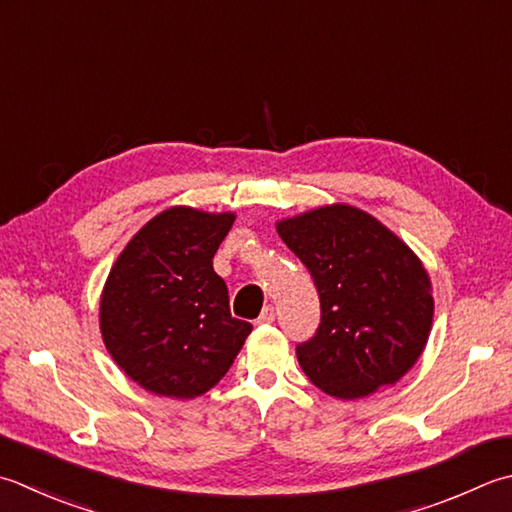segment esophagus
I'll list each match as a JSON object with an SVG mask.
<instances>
[{
	"instance_id": "1",
	"label": "esophagus",
	"mask_w": 512,
	"mask_h": 512,
	"mask_svg": "<svg viewBox=\"0 0 512 512\" xmlns=\"http://www.w3.org/2000/svg\"><path fill=\"white\" fill-rule=\"evenodd\" d=\"M259 324H273L275 322V308L273 306H264V310H262V315H259V319H257Z\"/></svg>"
}]
</instances>
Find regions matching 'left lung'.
Listing matches in <instances>:
<instances>
[{"label": "left lung", "mask_w": 512, "mask_h": 512, "mask_svg": "<svg viewBox=\"0 0 512 512\" xmlns=\"http://www.w3.org/2000/svg\"><path fill=\"white\" fill-rule=\"evenodd\" d=\"M322 302V324L297 346L299 366L326 395L359 399L402 379L433 328L428 270L366 210L330 204L279 219Z\"/></svg>", "instance_id": "8db88e82"}]
</instances>
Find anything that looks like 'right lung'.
I'll list each match as a JSON object with an SVG mask.
<instances>
[{
  "instance_id": "1",
  "label": "right lung",
  "mask_w": 512,
  "mask_h": 512,
  "mask_svg": "<svg viewBox=\"0 0 512 512\" xmlns=\"http://www.w3.org/2000/svg\"><path fill=\"white\" fill-rule=\"evenodd\" d=\"M235 213L173 206L137 230L110 268L99 330L115 364L159 397L204 395L235 362L248 322L230 315L213 257Z\"/></svg>"
}]
</instances>
